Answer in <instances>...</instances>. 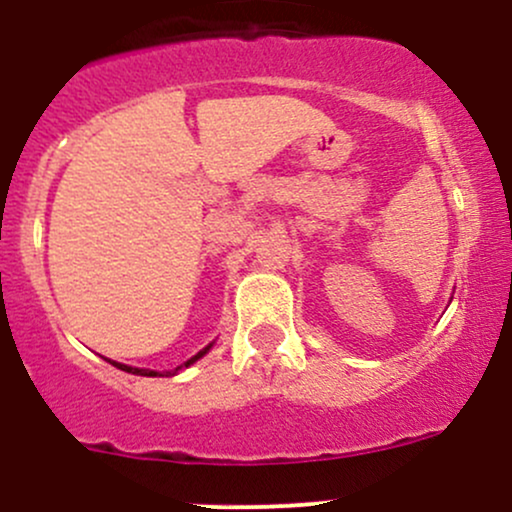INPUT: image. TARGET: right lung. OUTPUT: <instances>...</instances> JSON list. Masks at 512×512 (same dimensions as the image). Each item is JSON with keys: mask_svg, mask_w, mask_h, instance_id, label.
<instances>
[{"mask_svg": "<svg viewBox=\"0 0 512 512\" xmlns=\"http://www.w3.org/2000/svg\"><path fill=\"white\" fill-rule=\"evenodd\" d=\"M209 348H211V346H206L204 351H199V353H196V356L191 358V361H186L184 366H191V363H194V361H199V358L204 356V353L209 351ZM114 366H116V363H114ZM119 368H121V371H131V373H136V376H156V371H144V368H129V366H119ZM176 371H179V368H176Z\"/></svg>", "mask_w": 512, "mask_h": 512, "instance_id": "obj_1", "label": "right lung"}]
</instances>
